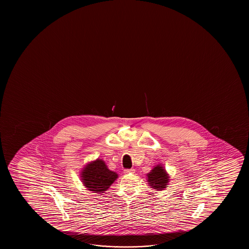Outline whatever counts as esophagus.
I'll list each match as a JSON object with an SVG mask.
<instances>
[{
	"mask_svg": "<svg viewBox=\"0 0 249 249\" xmlns=\"http://www.w3.org/2000/svg\"><path fill=\"white\" fill-rule=\"evenodd\" d=\"M135 173V170L132 168V169H126V170H124V174H134Z\"/></svg>",
	"mask_w": 249,
	"mask_h": 249,
	"instance_id": "34e87169",
	"label": "esophagus"
}]
</instances>
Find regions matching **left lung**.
Segmentation results:
<instances>
[{
    "instance_id": "1",
    "label": "left lung",
    "mask_w": 249,
    "mask_h": 249,
    "mask_svg": "<svg viewBox=\"0 0 249 249\" xmlns=\"http://www.w3.org/2000/svg\"><path fill=\"white\" fill-rule=\"evenodd\" d=\"M147 182L150 188L157 191H161L167 187L170 180V175L167 174L161 164L154 166L150 173L146 174Z\"/></svg>"
}]
</instances>
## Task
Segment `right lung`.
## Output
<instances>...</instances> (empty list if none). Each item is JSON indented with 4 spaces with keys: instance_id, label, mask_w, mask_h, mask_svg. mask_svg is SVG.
I'll return each mask as SVG.
<instances>
[{
    "instance_id": "add662e5",
    "label": "right lung",
    "mask_w": 249,
    "mask_h": 249,
    "mask_svg": "<svg viewBox=\"0 0 249 249\" xmlns=\"http://www.w3.org/2000/svg\"><path fill=\"white\" fill-rule=\"evenodd\" d=\"M80 178L89 191L101 194L108 191L109 186L117 179L118 174L109 170L102 159H96L86 164L81 170Z\"/></svg>"
}]
</instances>
